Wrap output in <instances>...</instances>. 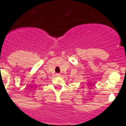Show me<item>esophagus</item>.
Listing matches in <instances>:
<instances>
[{"mask_svg": "<svg viewBox=\"0 0 126 126\" xmlns=\"http://www.w3.org/2000/svg\"><path fill=\"white\" fill-rule=\"evenodd\" d=\"M56 76H61V74H59V73H57V74H56Z\"/></svg>", "mask_w": 126, "mask_h": 126, "instance_id": "34e87169", "label": "esophagus"}]
</instances>
